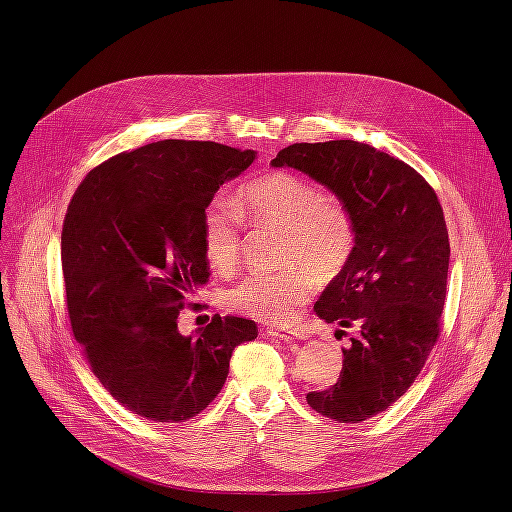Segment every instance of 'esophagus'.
Instances as JSON below:
<instances>
[{
  "label": "esophagus",
  "instance_id": "esophagus-1",
  "mask_svg": "<svg viewBox=\"0 0 512 512\" xmlns=\"http://www.w3.org/2000/svg\"><path fill=\"white\" fill-rule=\"evenodd\" d=\"M267 334H270L272 338H278L282 342H294V340H305V334L301 332H288V330H276V328H270L267 330Z\"/></svg>",
  "mask_w": 512,
  "mask_h": 512
}]
</instances>
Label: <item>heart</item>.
Here are the masks:
<instances>
[{
  "label": "heart",
  "instance_id": "heart-1",
  "mask_svg": "<svg viewBox=\"0 0 512 512\" xmlns=\"http://www.w3.org/2000/svg\"><path fill=\"white\" fill-rule=\"evenodd\" d=\"M240 213L259 224L286 230L284 265L278 274H249L224 292L226 309L270 324H292L313 292L311 270L319 278L338 276L355 251V220L346 205L326 197L311 180L272 172L240 188L236 203L213 197L201 215V245L218 272H230L240 253Z\"/></svg>",
  "mask_w": 512,
  "mask_h": 512
}]
</instances>
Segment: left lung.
Returning a JSON list of instances; mask_svg holds the SVG:
<instances>
[{
    "label": "left lung",
    "mask_w": 512,
    "mask_h": 512,
    "mask_svg": "<svg viewBox=\"0 0 512 512\" xmlns=\"http://www.w3.org/2000/svg\"><path fill=\"white\" fill-rule=\"evenodd\" d=\"M274 168L324 184L351 211V261L321 292L326 324L359 328L342 348L338 382L307 394V405L340 423H359L405 394L440 336L450 242L444 211L409 164L359 141L294 143ZM342 332V330H340Z\"/></svg>",
    "instance_id": "1"
}]
</instances>
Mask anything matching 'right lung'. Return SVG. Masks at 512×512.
Wrapping results in <instances>:
<instances>
[{
    "label": "right lung",
    "instance_id": "1",
    "mask_svg": "<svg viewBox=\"0 0 512 512\" xmlns=\"http://www.w3.org/2000/svg\"><path fill=\"white\" fill-rule=\"evenodd\" d=\"M257 153L211 141H157L103 161L80 182L62 228L74 338L122 407L159 423L199 415L220 394L253 319L213 315L182 336L184 297L207 284L201 215Z\"/></svg>",
    "mask_w": 512,
    "mask_h": 512
}]
</instances>
